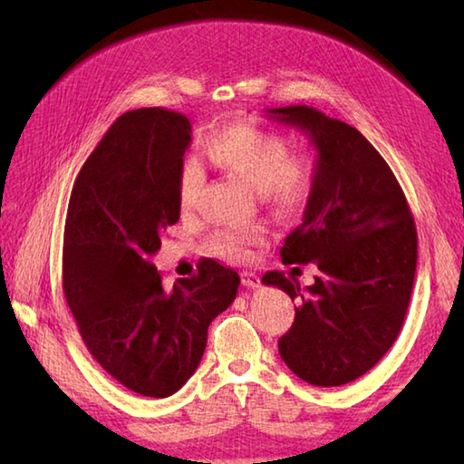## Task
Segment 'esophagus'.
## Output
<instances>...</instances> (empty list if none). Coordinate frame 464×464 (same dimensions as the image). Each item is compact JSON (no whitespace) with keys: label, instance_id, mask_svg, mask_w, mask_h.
<instances>
[{"label":"esophagus","instance_id":"obj_1","mask_svg":"<svg viewBox=\"0 0 464 464\" xmlns=\"http://www.w3.org/2000/svg\"><path fill=\"white\" fill-rule=\"evenodd\" d=\"M241 281H243L245 287H251V289L259 287V285H261L259 275H257V273H253V271H245V273L241 275Z\"/></svg>","mask_w":464,"mask_h":464}]
</instances>
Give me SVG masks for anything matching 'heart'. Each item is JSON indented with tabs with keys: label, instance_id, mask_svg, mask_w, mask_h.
<instances>
[{
	"label": "heart",
	"instance_id": "1",
	"mask_svg": "<svg viewBox=\"0 0 464 464\" xmlns=\"http://www.w3.org/2000/svg\"><path fill=\"white\" fill-rule=\"evenodd\" d=\"M213 163L241 177L265 199L285 211L299 209L311 199L317 183V167L307 153H289L287 137L253 123H235L213 133L205 145ZM203 185V171L197 161L181 165L177 197L183 209L197 203ZM263 231L257 227L223 229L213 235L209 249L227 261H245L261 245Z\"/></svg>",
	"mask_w": 464,
	"mask_h": 464
}]
</instances>
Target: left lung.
<instances>
[{
  "instance_id": "8db88e82",
  "label": "left lung",
  "mask_w": 464,
  "mask_h": 464,
  "mask_svg": "<svg viewBox=\"0 0 464 464\" xmlns=\"http://www.w3.org/2000/svg\"><path fill=\"white\" fill-rule=\"evenodd\" d=\"M267 113L317 147V183L281 259L314 261L319 275L304 291L281 271L263 275L297 301L279 353L299 379L339 387L372 369L399 337L417 271L415 219L395 173L354 127L307 105Z\"/></svg>"
}]
</instances>
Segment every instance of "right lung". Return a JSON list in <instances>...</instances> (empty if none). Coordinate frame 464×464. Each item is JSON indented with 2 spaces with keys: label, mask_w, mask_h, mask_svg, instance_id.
Returning <instances> with one entry per match:
<instances>
[{
  "label": "right lung",
  "mask_w": 464,
  "mask_h": 464,
  "mask_svg": "<svg viewBox=\"0 0 464 464\" xmlns=\"http://www.w3.org/2000/svg\"><path fill=\"white\" fill-rule=\"evenodd\" d=\"M191 123L147 107L123 113L73 183L63 231V295L92 357L123 387L163 399L199 364L207 329L239 275L213 259L165 289L151 255L179 221L177 181Z\"/></svg>",
  "instance_id": "add662e5"
}]
</instances>
